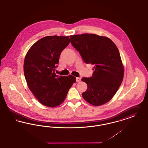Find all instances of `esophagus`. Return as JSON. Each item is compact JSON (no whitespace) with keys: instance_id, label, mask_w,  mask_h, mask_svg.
Masks as SVG:
<instances>
[{"instance_id":"esophagus-1","label":"esophagus","mask_w":148,"mask_h":148,"mask_svg":"<svg viewBox=\"0 0 148 148\" xmlns=\"http://www.w3.org/2000/svg\"><path fill=\"white\" fill-rule=\"evenodd\" d=\"M76 81H77V82H80L81 81V78H78V77L76 78Z\"/></svg>"}]
</instances>
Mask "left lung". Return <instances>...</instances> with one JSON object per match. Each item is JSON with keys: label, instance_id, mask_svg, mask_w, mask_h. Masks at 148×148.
I'll use <instances>...</instances> for the list:
<instances>
[{"label": "left lung", "instance_id": "left-lung-1", "mask_svg": "<svg viewBox=\"0 0 148 148\" xmlns=\"http://www.w3.org/2000/svg\"><path fill=\"white\" fill-rule=\"evenodd\" d=\"M70 42L86 63L94 65L92 77L82 79L87 84L83 98L96 106L108 102L121 86L124 74L117 46L106 37L89 34L70 36Z\"/></svg>", "mask_w": 148, "mask_h": 148}]
</instances>
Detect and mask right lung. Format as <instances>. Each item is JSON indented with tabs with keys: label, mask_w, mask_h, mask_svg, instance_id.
<instances>
[{
	"label": "right lung",
	"mask_w": 148,
	"mask_h": 148,
	"mask_svg": "<svg viewBox=\"0 0 148 148\" xmlns=\"http://www.w3.org/2000/svg\"><path fill=\"white\" fill-rule=\"evenodd\" d=\"M69 42V36H46L27 53L23 69L28 87L45 106L54 107L62 103L76 82L74 76H59L55 73L61 52Z\"/></svg>",
	"instance_id": "obj_1"
}]
</instances>
